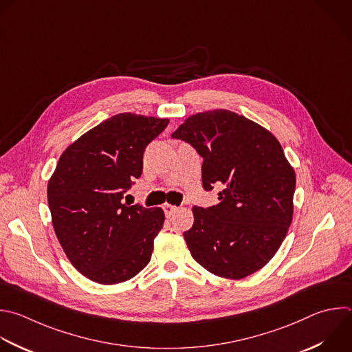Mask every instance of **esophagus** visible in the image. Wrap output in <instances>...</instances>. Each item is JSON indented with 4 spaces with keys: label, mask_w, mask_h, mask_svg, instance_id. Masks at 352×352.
I'll return each instance as SVG.
<instances>
[{
    "label": "esophagus",
    "mask_w": 352,
    "mask_h": 352,
    "mask_svg": "<svg viewBox=\"0 0 352 352\" xmlns=\"http://www.w3.org/2000/svg\"><path fill=\"white\" fill-rule=\"evenodd\" d=\"M163 210H164L166 217H171V215L178 210V207H175V206H173V204H164V206H163Z\"/></svg>",
    "instance_id": "1"
}]
</instances>
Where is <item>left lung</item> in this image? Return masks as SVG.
Instances as JSON below:
<instances>
[{
  "label": "left lung",
  "mask_w": 352,
  "mask_h": 352,
  "mask_svg": "<svg viewBox=\"0 0 352 352\" xmlns=\"http://www.w3.org/2000/svg\"><path fill=\"white\" fill-rule=\"evenodd\" d=\"M171 137L203 157L206 190L222 185L217 206L192 208L195 222L184 232L192 257L226 279L257 272L280 248L293 218L296 174L279 141L225 109L188 117Z\"/></svg>",
  "instance_id": "1"
}]
</instances>
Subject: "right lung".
<instances>
[{
	"mask_svg": "<svg viewBox=\"0 0 352 352\" xmlns=\"http://www.w3.org/2000/svg\"><path fill=\"white\" fill-rule=\"evenodd\" d=\"M168 119L120 113L69 145L48 181L56 238L73 267L100 285L126 282L151 261L160 207L123 203L142 174L144 152Z\"/></svg>",
	"mask_w": 352,
	"mask_h": 352,
	"instance_id": "right-lung-1",
	"label": "right lung"
}]
</instances>
